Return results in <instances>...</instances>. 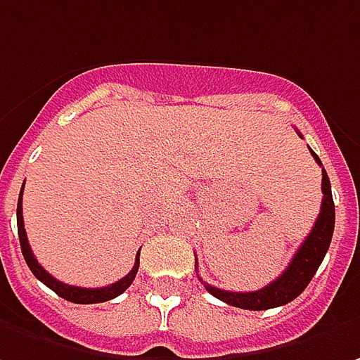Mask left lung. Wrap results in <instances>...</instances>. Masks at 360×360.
Listing matches in <instances>:
<instances>
[{
	"instance_id": "left-lung-1",
	"label": "left lung",
	"mask_w": 360,
	"mask_h": 360,
	"mask_svg": "<svg viewBox=\"0 0 360 360\" xmlns=\"http://www.w3.org/2000/svg\"><path fill=\"white\" fill-rule=\"evenodd\" d=\"M311 153L315 157L316 163L323 165L313 149H311ZM321 187H323L321 213H319L311 233L307 235V239L299 247V251L295 253L292 261L283 271L279 279L269 283L266 287L259 289V291L251 292L223 291V289H217V287H211L209 283H203L205 289L211 292L213 297H217L219 301H223V303L239 307V309H249V311H265V309L281 307V304L291 303L292 299H297L307 289V285L311 283L319 265L323 263V259H325V255L328 251V245H330V239H333V231H335V203H333V193H330V181H328L325 169H323Z\"/></svg>"
}]
</instances>
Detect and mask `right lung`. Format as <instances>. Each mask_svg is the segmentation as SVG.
<instances>
[{
    "instance_id": "add662e5",
    "label": "right lung",
    "mask_w": 360,
    "mask_h": 360,
    "mask_svg": "<svg viewBox=\"0 0 360 360\" xmlns=\"http://www.w3.org/2000/svg\"><path fill=\"white\" fill-rule=\"evenodd\" d=\"M23 193V189H21ZM21 193H19V201H18V233H19V245H21V253H23V259L27 266L32 269V273L41 281L44 285H47L53 292H57L59 297H63L65 301H71V303H79V304H94V303H105V301H111L119 297L121 292L125 291L129 287L135 275H137V269H139V253L135 257V265L131 269L129 273L119 279L117 283H111L107 287H99V289H83V287H71V285H65L61 281H57L56 277H51L44 266L37 263L35 255H33L32 247H30V241H27V235H25V229H23V213H21Z\"/></svg>"
}]
</instances>
